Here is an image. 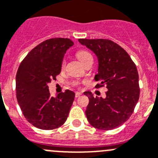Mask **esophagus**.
Segmentation results:
<instances>
[{
	"label": "esophagus",
	"mask_w": 158,
	"mask_h": 158,
	"mask_svg": "<svg viewBox=\"0 0 158 158\" xmlns=\"http://www.w3.org/2000/svg\"><path fill=\"white\" fill-rule=\"evenodd\" d=\"M80 95H82V93L80 92H76V94H75L76 97H79Z\"/></svg>",
	"instance_id": "34e87169"
}]
</instances>
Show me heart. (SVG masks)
I'll list each match as a JSON object with an SVG mask.
<instances>
[{
    "label": "heart",
    "mask_w": 158,
    "mask_h": 158,
    "mask_svg": "<svg viewBox=\"0 0 158 158\" xmlns=\"http://www.w3.org/2000/svg\"><path fill=\"white\" fill-rule=\"evenodd\" d=\"M76 56H77L78 59H79V61H80L82 64H84L86 60H88L89 58H91V57H92V55L90 54V53L88 52L86 50H79V51H78L77 52H76ZM65 59H63L62 62H61V67L64 68V66H65Z\"/></svg>",
    "instance_id": "1"
}]
</instances>
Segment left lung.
<instances>
[{
  "instance_id": "8db88e82",
  "label": "left lung",
  "mask_w": 158,
  "mask_h": 158,
  "mask_svg": "<svg viewBox=\"0 0 158 158\" xmlns=\"http://www.w3.org/2000/svg\"><path fill=\"white\" fill-rule=\"evenodd\" d=\"M79 43L94 51L98 58L96 87L106 86V97L89 100L86 110L88 122L94 128L111 130L129 118L139 101V74L135 63L122 47L107 39H79Z\"/></svg>"
}]
</instances>
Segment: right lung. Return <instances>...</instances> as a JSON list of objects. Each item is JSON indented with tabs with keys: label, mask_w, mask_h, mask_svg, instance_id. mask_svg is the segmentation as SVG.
<instances>
[{
	"label": "right lung",
	"mask_w": 158,
	"mask_h": 158,
	"mask_svg": "<svg viewBox=\"0 0 158 158\" xmlns=\"http://www.w3.org/2000/svg\"><path fill=\"white\" fill-rule=\"evenodd\" d=\"M74 44L68 38H52L35 47L26 56L16 74V97L23 115L44 130L57 129L65 122L74 101L66 89L51 96L48 83L60 74L66 51Z\"/></svg>",
	"instance_id": "add662e5"
}]
</instances>
